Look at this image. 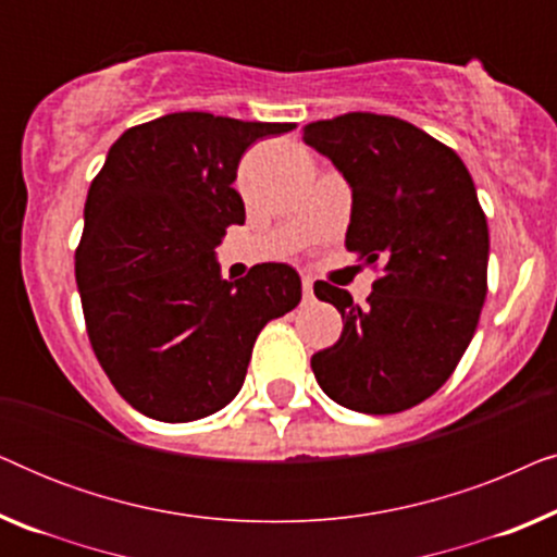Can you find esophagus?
Listing matches in <instances>:
<instances>
[{
	"label": "esophagus",
	"instance_id": "esophagus-1",
	"mask_svg": "<svg viewBox=\"0 0 557 557\" xmlns=\"http://www.w3.org/2000/svg\"><path fill=\"white\" fill-rule=\"evenodd\" d=\"M301 288H304V296H307V299H311V296H314V281H311L309 276H304Z\"/></svg>",
	"mask_w": 557,
	"mask_h": 557
}]
</instances>
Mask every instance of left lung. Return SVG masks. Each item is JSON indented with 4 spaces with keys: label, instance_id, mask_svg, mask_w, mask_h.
<instances>
[{
    "label": "left lung",
    "instance_id": "8db88e82",
    "mask_svg": "<svg viewBox=\"0 0 557 557\" xmlns=\"http://www.w3.org/2000/svg\"><path fill=\"white\" fill-rule=\"evenodd\" d=\"M352 189L345 246L383 265L364 307L314 286L342 314V337L311 357L334 403L400 413L431 398L467 352L486 299L490 227L454 149L395 116L345 113L304 126Z\"/></svg>",
    "mask_w": 557,
    "mask_h": 557
}]
</instances>
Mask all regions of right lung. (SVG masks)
I'll use <instances>...</instances> for the list:
<instances>
[{
	"mask_svg": "<svg viewBox=\"0 0 557 557\" xmlns=\"http://www.w3.org/2000/svg\"><path fill=\"white\" fill-rule=\"evenodd\" d=\"M292 128L166 113L121 134L90 182L75 281L90 347L139 413L187 423L225 408L258 332L301 301L292 265L227 281L215 258L225 227L246 223L243 151Z\"/></svg>",
	"mask_w": 557,
	"mask_h": 557,
	"instance_id": "obj_1",
	"label": "right lung"
}]
</instances>
